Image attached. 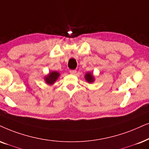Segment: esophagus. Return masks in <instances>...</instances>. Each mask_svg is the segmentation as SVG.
<instances>
[{
  "mask_svg": "<svg viewBox=\"0 0 149 149\" xmlns=\"http://www.w3.org/2000/svg\"><path fill=\"white\" fill-rule=\"evenodd\" d=\"M70 73L71 74H75L77 73V70H70Z\"/></svg>",
  "mask_w": 149,
  "mask_h": 149,
  "instance_id": "obj_1",
  "label": "esophagus"
}]
</instances>
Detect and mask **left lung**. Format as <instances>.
Here are the masks:
<instances>
[{"label":"left lung","mask_w":149,"mask_h":149,"mask_svg":"<svg viewBox=\"0 0 149 149\" xmlns=\"http://www.w3.org/2000/svg\"><path fill=\"white\" fill-rule=\"evenodd\" d=\"M85 79H86V80L87 81H88V83H90V84H91V83H92L94 81V76L91 72L86 73V74L85 75Z\"/></svg>","instance_id":"left-lung-1"}]
</instances>
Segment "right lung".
<instances>
[{"label": "right lung", "instance_id": "right-lung-1", "mask_svg": "<svg viewBox=\"0 0 149 149\" xmlns=\"http://www.w3.org/2000/svg\"><path fill=\"white\" fill-rule=\"evenodd\" d=\"M59 77V73L57 72V71H52L49 73V74L46 75V76L44 77V80L46 84L49 85H53L54 83H55L58 77Z\"/></svg>", "mask_w": 149, "mask_h": 149}]
</instances>
